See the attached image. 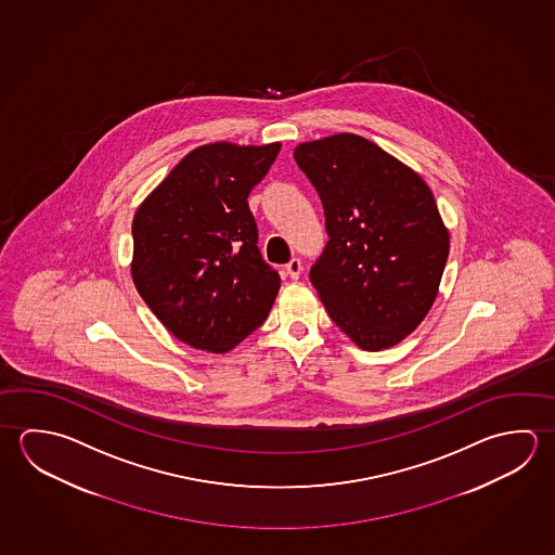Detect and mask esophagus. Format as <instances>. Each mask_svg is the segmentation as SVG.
Listing matches in <instances>:
<instances>
[{"mask_svg":"<svg viewBox=\"0 0 555 555\" xmlns=\"http://www.w3.org/2000/svg\"><path fill=\"white\" fill-rule=\"evenodd\" d=\"M286 269V274L291 276L292 281H296V279H300L301 274V261L300 259H296V257H292L288 264L284 267Z\"/></svg>","mask_w":555,"mask_h":555,"instance_id":"obj_1","label":"esophagus"}]
</instances>
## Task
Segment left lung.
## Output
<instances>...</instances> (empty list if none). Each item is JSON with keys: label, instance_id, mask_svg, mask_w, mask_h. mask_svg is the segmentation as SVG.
Instances as JSON below:
<instances>
[{"label": "left lung", "instance_id": "8db88e82", "mask_svg": "<svg viewBox=\"0 0 555 555\" xmlns=\"http://www.w3.org/2000/svg\"><path fill=\"white\" fill-rule=\"evenodd\" d=\"M294 159L315 186L330 242L310 281L360 349L398 345L437 300L450 235L423 177L366 138L304 142Z\"/></svg>", "mask_w": 555, "mask_h": 555}]
</instances>
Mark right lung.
I'll return each mask as SVG.
<instances>
[{
  "label": "right lung",
  "mask_w": 555,
  "mask_h": 555,
  "mask_svg": "<svg viewBox=\"0 0 555 555\" xmlns=\"http://www.w3.org/2000/svg\"><path fill=\"white\" fill-rule=\"evenodd\" d=\"M281 144H205L138 206L132 281L177 339L228 352L267 320L281 276L257 247L247 196Z\"/></svg>",
  "instance_id": "right-lung-1"
}]
</instances>
